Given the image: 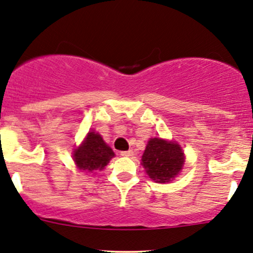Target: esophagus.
Segmentation results:
<instances>
[{"mask_svg": "<svg viewBox=\"0 0 253 253\" xmlns=\"http://www.w3.org/2000/svg\"><path fill=\"white\" fill-rule=\"evenodd\" d=\"M133 155H134V152H133L132 150L121 151V152H120V156H123V157H132Z\"/></svg>", "mask_w": 253, "mask_h": 253, "instance_id": "obj_1", "label": "esophagus"}]
</instances>
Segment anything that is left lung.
I'll return each mask as SVG.
<instances>
[{"label": "left lung", "mask_w": 253, "mask_h": 253, "mask_svg": "<svg viewBox=\"0 0 253 253\" xmlns=\"http://www.w3.org/2000/svg\"><path fill=\"white\" fill-rule=\"evenodd\" d=\"M184 164V153L175 141L162 138H151L141 157V165L151 179L157 183L172 181L181 172Z\"/></svg>", "instance_id": "obj_1"}]
</instances>
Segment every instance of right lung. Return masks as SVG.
Here are the masks:
<instances>
[{
    "mask_svg": "<svg viewBox=\"0 0 253 253\" xmlns=\"http://www.w3.org/2000/svg\"><path fill=\"white\" fill-rule=\"evenodd\" d=\"M114 156L113 150L104 143L102 136L94 130L89 132L81 146L74 151L76 167L81 171L88 172L104 169Z\"/></svg>",
    "mask_w": 253,
    "mask_h": 253,
    "instance_id": "add662e5",
    "label": "right lung"
}]
</instances>
